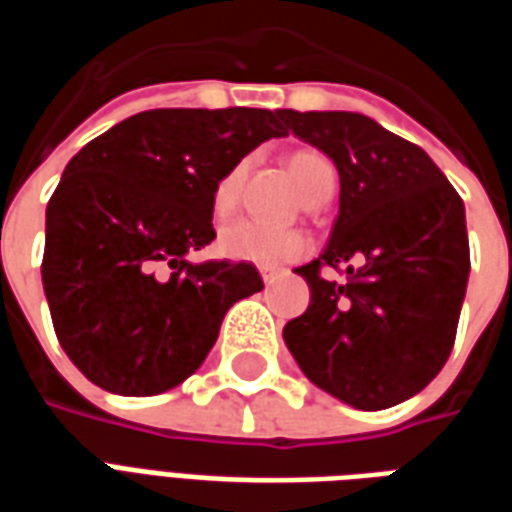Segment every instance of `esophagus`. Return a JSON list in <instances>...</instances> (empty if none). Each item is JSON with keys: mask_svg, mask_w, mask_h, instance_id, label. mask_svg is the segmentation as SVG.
Segmentation results:
<instances>
[{"mask_svg": "<svg viewBox=\"0 0 512 512\" xmlns=\"http://www.w3.org/2000/svg\"><path fill=\"white\" fill-rule=\"evenodd\" d=\"M274 279H277L274 271H263V282H266V285H274Z\"/></svg>", "mask_w": 512, "mask_h": 512, "instance_id": "esophagus-1", "label": "esophagus"}]
</instances>
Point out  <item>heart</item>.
Returning a JSON list of instances; mask_svg holds the SVG:
<instances>
[{
    "label": "heart",
    "instance_id": "1",
    "mask_svg": "<svg viewBox=\"0 0 512 512\" xmlns=\"http://www.w3.org/2000/svg\"><path fill=\"white\" fill-rule=\"evenodd\" d=\"M290 175L296 178L301 197L307 202L318 200L323 194L334 191V167L329 158L315 153V150H296L288 156ZM246 164H235L230 172H224L216 180L211 194L213 213L224 219L230 216L238 205L241 183H244ZM310 241L296 230H271L255 222H233L222 227V233L216 238V252L233 263H249L257 268H279L296 263L307 255Z\"/></svg>",
    "mask_w": 512,
    "mask_h": 512
}]
</instances>
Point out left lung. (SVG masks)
I'll return each mask as SVG.
<instances>
[{"label": "left lung", "mask_w": 512, "mask_h": 512, "mask_svg": "<svg viewBox=\"0 0 512 512\" xmlns=\"http://www.w3.org/2000/svg\"><path fill=\"white\" fill-rule=\"evenodd\" d=\"M288 131L332 158L340 216L299 268L310 307L285 326L304 376L362 411L403 403L439 376L469 282L466 213L422 147L356 112L279 109ZM323 265L346 266L345 283Z\"/></svg>", "instance_id": "8db88e82"}]
</instances>
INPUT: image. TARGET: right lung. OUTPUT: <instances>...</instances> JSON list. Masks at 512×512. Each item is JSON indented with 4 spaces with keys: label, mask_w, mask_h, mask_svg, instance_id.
<instances>
[{
    "label": "right lung",
    "mask_w": 512,
    "mask_h": 512,
    "mask_svg": "<svg viewBox=\"0 0 512 512\" xmlns=\"http://www.w3.org/2000/svg\"><path fill=\"white\" fill-rule=\"evenodd\" d=\"M271 136L268 109H150L68 161L46 208L43 290L71 362L128 397L167 392L197 370L224 312L263 290L249 263H200L216 238L211 194Z\"/></svg>",
    "instance_id": "1"
}]
</instances>
